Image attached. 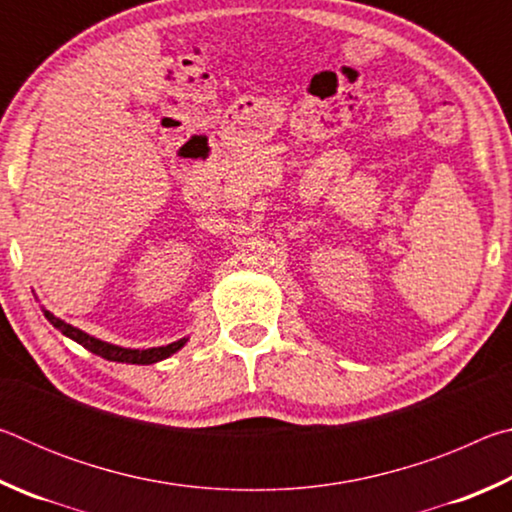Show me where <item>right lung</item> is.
<instances>
[{
  "label": "right lung",
  "mask_w": 512,
  "mask_h": 512,
  "mask_svg": "<svg viewBox=\"0 0 512 512\" xmlns=\"http://www.w3.org/2000/svg\"><path fill=\"white\" fill-rule=\"evenodd\" d=\"M45 311V316L51 325H54L56 329H60L65 336H69V339L76 341L79 345H83L85 350H90L94 354H99V357L108 359V361H119V363H137V366H149V363H158L162 359L171 357L173 352H178L183 345L187 343V339H180L176 343H169V345H162V348H149V350H133V348H121V345H112V343H106L101 339H94V336L85 334L83 329L74 327L65 323V320L56 318L51 311L42 309Z\"/></svg>",
  "instance_id": "obj_1"
}]
</instances>
